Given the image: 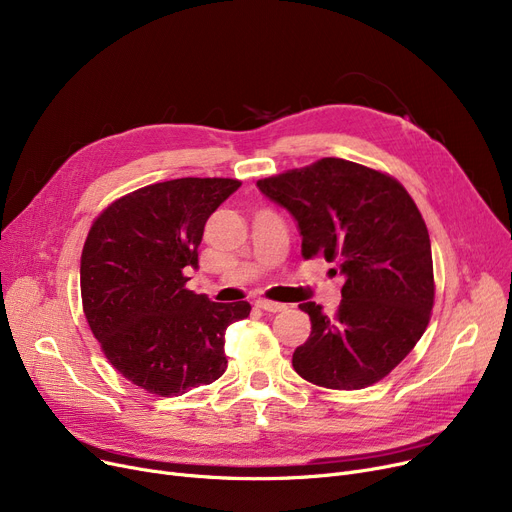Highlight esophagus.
Masks as SVG:
<instances>
[{"instance_id": "obj_1", "label": "esophagus", "mask_w": 512, "mask_h": 512, "mask_svg": "<svg viewBox=\"0 0 512 512\" xmlns=\"http://www.w3.org/2000/svg\"><path fill=\"white\" fill-rule=\"evenodd\" d=\"M257 307L267 311V313H278V311H284L286 305L282 303H274V301H257Z\"/></svg>"}]
</instances>
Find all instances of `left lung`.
Wrapping results in <instances>:
<instances>
[{"label":"left lung","instance_id":"left-lung-1","mask_svg":"<svg viewBox=\"0 0 512 512\" xmlns=\"http://www.w3.org/2000/svg\"><path fill=\"white\" fill-rule=\"evenodd\" d=\"M299 224L303 257L336 261L344 278L334 315L303 303L311 334L292 367L311 384L361 390L405 359L434 307L432 245L405 186L355 161L324 157L313 166L257 182Z\"/></svg>","mask_w":512,"mask_h":512}]
</instances>
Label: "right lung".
Returning a JSON list of instances; mask_svg holds the SVG:
<instances>
[{
	"label": "right lung",
	"instance_id": "right-lung-1",
	"mask_svg": "<svg viewBox=\"0 0 512 512\" xmlns=\"http://www.w3.org/2000/svg\"><path fill=\"white\" fill-rule=\"evenodd\" d=\"M240 182L178 178L139 188L107 207L80 257L83 309L101 351L128 382L180 396L226 371V328L247 301L213 303L186 290L199 267L205 222Z\"/></svg>",
	"mask_w": 512,
	"mask_h": 512
}]
</instances>
